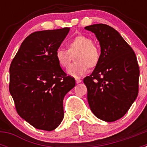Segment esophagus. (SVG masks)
Returning <instances> with one entry per match:
<instances>
[{"label": "esophagus", "instance_id": "obj_1", "mask_svg": "<svg viewBox=\"0 0 147 147\" xmlns=\"http://www.w3.org/2000/svg\"><path fill=\"white\" fill-rule=\"evenodd\" d=\"M82 82V80L80 79H76V84H79V83Z\"/></svg>", "mask_w": 147, "mask_h": 147}]
</instances>
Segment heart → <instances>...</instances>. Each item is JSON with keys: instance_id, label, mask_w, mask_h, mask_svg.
<instances>
[{"instance_id": "obj_1", "label": "heart", "mask_w": 147, "mask_h": 147, "mask_svg": "<svg viewBox=\"0 0 147 147\" xmlns=\"http://www.w3.org/2000/svg\"><path fill=\"white\" fill-rule=\"evenodd\" d=\"M67 50L59 48L55 51V57L58 64L62 67H67L75 56L74 64L67 67V75L80 78L88 71V67H96L99 62L100 51L93 40L85 35H79L66 44Z\"/></svg>"}]
</instances>
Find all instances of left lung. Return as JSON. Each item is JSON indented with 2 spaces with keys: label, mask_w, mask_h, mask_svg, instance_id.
I'll list each match as a JSON object with an SVG mask.
<instances>
[{
  "label": "left lung",
  "mask_w": 147,
  "mask_h": 147,
  "mask_svg": "<svg viewBox=\"0 0 147 147\" xmlns=\"http://www.w3.org/2000/svg\"><path fill=\"white\" fill-rule=\"evenodd\" d=\"M85 28L95 34L101 47L99 62L84 79L90 108L101 120L115 121L127 113L137 98L140 74L137 58L110 26L100 23Z\"/></svg>",
  "instance_id": "obj_1"
}]
</instances>
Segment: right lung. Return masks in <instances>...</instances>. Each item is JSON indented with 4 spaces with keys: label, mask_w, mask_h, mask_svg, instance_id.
Segmentation results:
<instances>
[{
    "label": "right lung",
    "mask_w": 147,
    "mask_h": 147,
    "mask_svg": "<svg viewBox=\"0 0 147 147\" xmlns=\"http://www.w3.org/2000/svg\"><path fill=\"white\" fill-rule=\"evenodd\" d=\"M70 28L36 32L23 40L9 67V92L18 113L35 128L51 131L64 118L63 98L76 82L55 51Z\"/></svg>",
    "instance_id": "add662e5"
}]
</instances>
